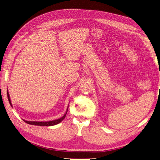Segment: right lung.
I'll return each instance as SVG.
<instances>
[{"label": "right lung", "instance_id": "1", "mask_svg": "<svg viewBox=\"0 0 160 160\" xmlns=\"http://www.w3.org/2000/svg\"><path fill=\"white\" fill-rule=\"evenodd\" d=\"M7 96H8V101H9V102L10 104L11 107H12V104L11 102V100H10V95H9V93L8 92V90H7ZM68 106L67 107V109L66 110V112L65 114L62 116L61 118H60L59 119H57V120H52V121H47V122H38V121H27V120H23L26 122L28 124H30V125H34V126H55V125H57L58 123H59L60 122H61L62 121H63L65 118L66 116V114L67 113V111H68Z\"/></svg>", "mask_w": 160, "mask_h": 160}]
</instances>
